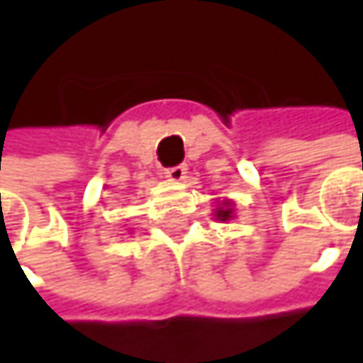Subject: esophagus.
<instances>
[{
    "instance_id": "1",
    "label": "esophagus",
    "mask_w": 363,
    "mask_h": 363,
    "mask_svg": "<svg viewBox=\"0 0 363 363\" xmlns=\"http://www.w3.org/2000/svg\"><path fill=\"white\" fill-rule=\"evenodd\" d=\"M166 179L172 182H181L184 181V177H186V168L184 166H174V168H168L166 172Z\"/></svg>"
}]
</instances>
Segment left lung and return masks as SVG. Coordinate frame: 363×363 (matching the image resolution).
<instances>
[{
    "instance_id": "1",
    "label": "left lung",
    "mask_w": 363,
    "mask_h": 363,
    "mask_svg": "<svg viewBox=\"0 0 363 363\" xmlns=\"http://www.w3.org/2000/svg\"><path fill=\"white\" fill-rule=\"evenodd\" d=\"M233 208H235V203H233L231 199H218V203H216V208H214V216H216V220H220V223H229V220H233V218H235Z\"/></svg>"
}]
</instances>
